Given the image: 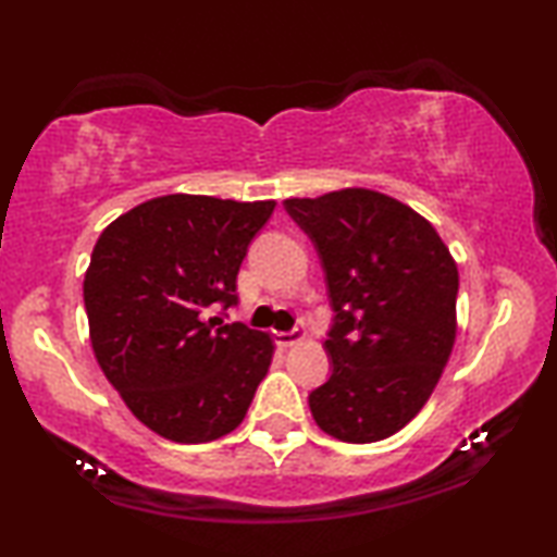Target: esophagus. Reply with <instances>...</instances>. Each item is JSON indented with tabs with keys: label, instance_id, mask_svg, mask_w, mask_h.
I'll list each match as a JSON object with an SVG mask.
<instances>
[{
	"label": "esophagus",
	"instance_id": "esophagus-1",
	"mask_svg": "<svg viewBox=\"0 0 557 557\" xmlns=\"http://www.w3.org/2000/svg\"><path fill=\"white\" fill-rule=\"evenodd\" d=\"M304 337H307V332L299 330V326H296V330H292V332H276V334H273V339H276L278 347H292V345H296V342H301Z\"/></svg>",
	"mask_w": 557,
	"mask_h": 557
}]
</instances>
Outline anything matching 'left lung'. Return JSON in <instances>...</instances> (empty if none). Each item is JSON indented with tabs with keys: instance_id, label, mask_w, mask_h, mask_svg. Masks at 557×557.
I'll use <instances>...</instances> for the list:
<instances>
[{
	"instance_id": "left-lung-1",
	"label": "left lung",
	"mask_w": 557,
	"mask_h": 557,
	"mask_svg": "<svg viewBox=\"0 0 557 557\" xmlns=\"http://www.w3.org/2000/svg\"><path fill=\"white\" fill-rule=\"evenodd\" d=\"M284 208L314 243L334 311L332 375L309 393L311 416L347 444L393 436L431 398L454 349V258L429 220L372 189Z\"/></svg>"
}]
</instances>
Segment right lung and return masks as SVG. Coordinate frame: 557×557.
Returning <instances> with one entry per match:
<instances>
[{
    "label": "right lung",
    "mask_w": 557,
    "mask_h": 557,
    "mask_svg": "<svg viewBox=\"0 0 557 557\" xmlns=\"http://www.w3.org/2000/svg\"><path fill=\"white\" fill-rule=\"evenodd\" d=\"M273 208L164 195L98 238L83 281L90 345L128 410L159 436L205 444L246 418L273 342L212 309L238 304L240 263Z\"/></svg>",
    "instance_id": "1"
}]
</instances>
